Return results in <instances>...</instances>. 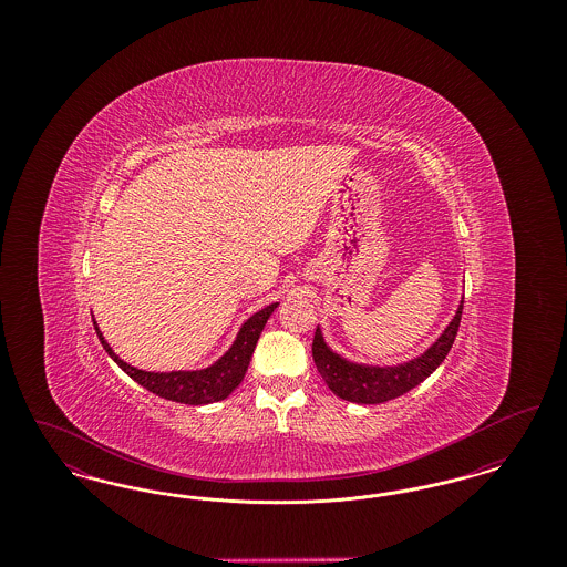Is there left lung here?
Segmentation results:
<instances>
[{
	"mask_svg": "<svg viewBox=\"0 0 567 567\" xmlns=\"http://www.w3.org/2000/svg\"><path fill=\"white\" fill-rule=\"evenodd\" d=\"M461 312H463V297L458 301L455 317L437 336L432 347L421 352L419 357L395 365H372V363L351 361L344 354L333 351L324 342L321 327H317L315 340H312L315 365L323 378L324 384L347 402L382 404V402L395 400L408 393L410 389H414L416 384H421L446 359L457 336Z\"/></svg>",
	"mask_w": 567,
	"mask_h": 567,
	"instance_id": "1",
	"label": "left lung"
}]
</instances>
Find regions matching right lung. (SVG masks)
I'll return each instance as SVG.
<instances>
[{
  "label": "right lung",
  "mask_w": 567,
  "mask_h": 567,
  "mask_svg": "<svg viewBox=\"0 0 567 567\" xmlns=\"http://www.w3.org/2000/svg\"><path fill=\"white\" fill-rule=\"evenodd\" d=\"M276 308H278V301H274L270 306L261 308L259 312H255L252 317H248L243 327L238 329L236 340L227 349V352L220 354L213 365L202 368V370H172V372L137 370L110 349V344L106 342L104 333L100 331L97 323H95V319H93V324H95V333H97L104 351L109 352L112 361L127 377L134 378L137 384H142L151 393L159 395L163 400H169V402L202 405L220 402L227 395H231L234 389H238V384L243 382L244 374L248 370V363H250V357H252L255 347H257V340H259L264 327L268 323V319H270L271 312Z\"/></svg>",
  "instance_id": "obj_1"
}]
</instances>
